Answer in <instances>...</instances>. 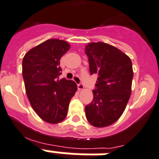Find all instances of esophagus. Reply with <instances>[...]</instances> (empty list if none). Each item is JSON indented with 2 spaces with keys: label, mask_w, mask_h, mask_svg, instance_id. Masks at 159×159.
I'll return each mask as SVG.
<instances>
[{
  "label": "esophagus",
  "mask_w": 159,
  "mask_h": 159,
  "mask_svg": "<svg viewBox=\"0 0 159 159\" xmlns=\"http://www.w3.org/2000/svg\"><path fill=\"white\" fill-rule=\"evenodd\" d=\"M77 88H78V90H83L84 89V85L82 84V83H79V84H77Z\"/></svg>",
  "instance_id": "obj_1"
}]
</instances>
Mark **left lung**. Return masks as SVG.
Here are the masks:
<instances>
[{"instance_id": "1", "label": "left lung", "mask_w": 159, "mask_h": 159, "mask_svg": "<svg viewBox=\"0 0 159 159\" xmlns=\"http://www.w3.org/2000/svg\"><path fill=\"white\" fill-rule=\"evenodd\" d=\"M92 75L98 74L93 100L85 107L86 117L96 128L114 123L124 112L132 92L133 65L129 57L112 45L85 46Z\"/></svg>"}]
</instances>
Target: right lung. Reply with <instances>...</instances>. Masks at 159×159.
<instances>
[{
  "mask_svg": "<svg viewBox=\"0 0 159 159\" xmlns=\"http://www.w3.org/2000/svg\"><path fill=\"white\" fill-rule=\"evenodd\" d=\"M70 49L63 40L49 39L33 47L22 60V76L29 102L37 115L56 124L66 118L77 86L71 80L59 79L60 59Z\"/></svg>",
  "mask_w": 159,
  "mask_h": 159,
  "instance_id": "obj_1",
  "label": "right lung"
}]
</instances>
